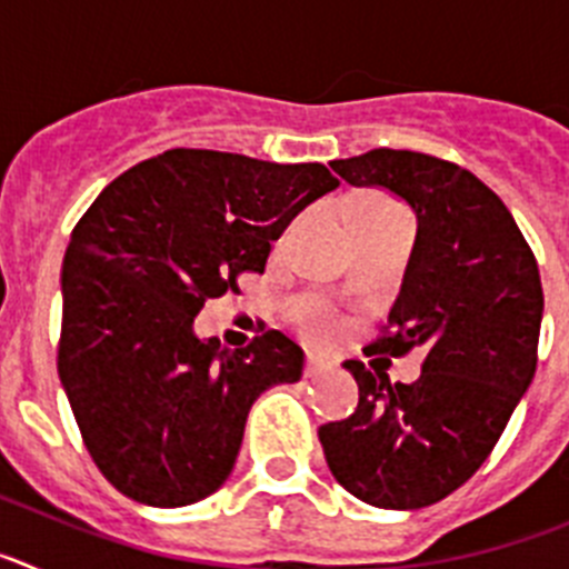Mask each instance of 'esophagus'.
<instances>
[{
	"label": "esophagus",
	"instance_id": "esophagus-1",
	"mask_svg": "<svg viewBox=\"0 0 569 569\" xmlns=\"http://www.w3.org/2000/svg\"><path fill=\"white\" fill-rule=\"evenodd\" d=\"M330 370H333V361L325 359V356L310 353L308 361H305V376H308V379H313V376H321V373H330Z\"/></svg>",
	"mask_w": 569,
	"mask_h": 569
}]
</instances>
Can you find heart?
Wrapping results in <instances>:
<instances>
[{
	"label": "heart",
	"instance_id": "heart-1",
	"mask_svg": "<svg viewBox=\"0 0 569 569\" xmlns=\"http://www.w3.org/2000/svg\"><path fill=\"white\" fill-rule=\"evenodd\" d=\"M350 228H359V224H373V222H390V219H407L405 210L399 208L396 202L385 199V196H376V193H367L359 196L353 204H350ZM310 333L319 336V339H328L333 333V325L328 319H319L310 328Z\"/></svg>",
	"mask_w": 569,
	"mask_h": 569
}]
</instances>
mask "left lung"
<instances>
[{
	"mask_svg": "<svg viewBox=\"0 0 569 569\" xmlns=\"http://www.w3.org/2000/svg\"><path fill=\"white\" fill-rule=\"evenodd\" d=\"M330 168L353 188H381L416 216V244L390 336L370 345L387 356L419 347L413 385L345 367L359 407L319 427L333 479L365 505L419 510L465 485L485 465L536 376L539 264L519 224L470 170L416 150H370Z\"/></svg>",
	"mask_w": 569,
	"mask_h": 569,
	"instance_id": "left-lung-1",
	"label": "left lung"
}]
</instances>
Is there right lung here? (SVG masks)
<instances>
[{"instance_id":"1","label":"right lung","mask_w":569,"mask_h":569,"mask_svg":"<svg viewBox=\"0 0 569 569\" xmlns=\"http://www.w3.org/2000/svg\"><path fill=\"white\" fill-rule=\"evenodd\" d=\"M336 188L319 162L176 148L124 170L79 219L59 379L88 453L128 499L184 507L219 490L253 401L301 379L305 353L279 330L230 350L193 319L239 273H264L270 241Z\"/></svg>"}]
</instances>
